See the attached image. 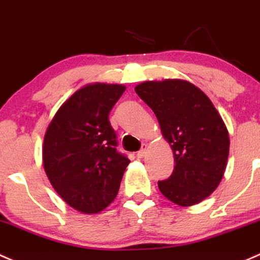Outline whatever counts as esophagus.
Segmentation results:
<instances>
[{
    "instance_id": "esophagus-1",
    "label": "esophagus",
    "mask_w": 260,
    "mask_h": 260,
    "mask_svg": "<svg viewBox=\"0 0 260 260\" xmlns=\"http://www.w3.org/2000/svg\"><path fill=\"white\" fill-rule=\"evenodd\" d=\"M146 153H147V146H144L143 148H142L141 151H139V152L137 153V157H138V158H143L144 155H146Z\"/></svg>"
}]
</instances>
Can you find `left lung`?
<instances>
[{"mask_svg": "<svg viewBox=\"0 0 260 260\" xmlns=\"http://www.w3.org/2000/svg\"><path fill=\"white\" fill-rule=\"evenodd\" d=\"M154 112L176 166L160 193L180 207L201 203L217 189L225 172L229 135L203 91L184 80L147 81L135 88Z\"/></svg>", "mask_w": 260, "mask_h": 260, "instance_id": "1", "label": "left lung"}]
</instances>
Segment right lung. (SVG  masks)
<instances>
[{
	"label": "right lung",
	"instance_id": "1",
	"mask_svg": "<svg viewBox=\"0 0 260 260\" xmlns=\"http://www.w3.org/2000/svg\"><path fill=\"white\" fill-rule=\"evenodd\" d=\"M124 91L122 84L82 87L59 107L46 131L45 172L58 196L78 212L94 214L108 207L131 162L117 152V136L108 121Z\"/></svg>",
	"mask_w": 260,
	"mask_h": 260
}]
</instances>
